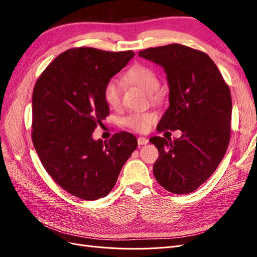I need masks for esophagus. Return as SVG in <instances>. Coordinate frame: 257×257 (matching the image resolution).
<instances>
[{"mask_svg": "<svg viewBox=\"0 0 257 257\" xmlns=\"http://www.w3.org/2000/svg\"><path fill=\"white\" fill-rule=\"evenodd\" d=\"M137 143H138V145H141V146L147 145L148 143H149V139H148L147 137H139L137 139Z\"/></svg>", "mask_w": 257, "mask_h": 257, "instance_id": "1", "label": "esophagus"}]
</instances>
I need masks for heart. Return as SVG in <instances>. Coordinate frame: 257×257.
I'll return each mask as SVG.
<instances>
[{
	"instance_id": "obj_1",
	"label": "heart",
	"mask_w": 257,
	"mask_h": 257,
	"mask_svg": "<svg viewBox=\"0 0 257 257\" xmlns=\"http://www.w3.org/2000/svg\"><path fill=\"white\" fill-rule=\"evenodd\" d=\"M125 78L143 89L148 94H153L160 88V80L157 74L151 68L144 65H135L131 67L125 74ZM122 93L123 84L119 79L112 78L108 81L104 89V97L108 106L113 108V109L119 108L122 103ZM152 121V114L139 112L130 113L123 120L126 126L137 132L146 131Z\"/></svg>"
}]
</instances>
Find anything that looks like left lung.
Here are the masks:
<instances>
[{"instance_id":"1","label":"left lung","mask_w":257,"mask_h":257,"mask_svg":"<svg viewBox=\"0 0 257 257\" xmlns=\"http://www.w3.org/2000/svg\"><path fill=\"white\" fill-rule=\"evenodd\" d=\"M161 65L169 87V107L157 130H180V138L154 136L159 150L153 165L157 181L174 194L195 191L219 166L230 138L231 96L226 82L208 54L172 44L139 51Z\"/></svg>"}]
</instances>
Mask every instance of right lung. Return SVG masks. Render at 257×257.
I'll use <instances>...</instances> for the list:
<instances>
[{
    "instance_id": "1",
    "label": "right lung",
    "mask_w": 257,
    "mask_h": 257,
    "mask_svg": "<svg viewBox=\"0 0 257 257\" xmlns=\"http://www.w3.org/2000/svg\"><path fill=\"white\" fill-rule=\"evenodd\" d=\"M135 56L90 47L61 53L36 81L32 97V142L44 168L72 195L95 200L108 195L137 148L120 132L109 141L92 133L109 114L107 82Z\"/></svg>"
}]
</instances>
